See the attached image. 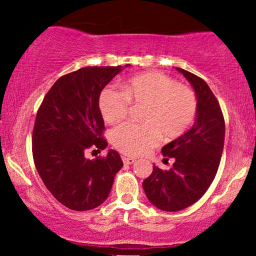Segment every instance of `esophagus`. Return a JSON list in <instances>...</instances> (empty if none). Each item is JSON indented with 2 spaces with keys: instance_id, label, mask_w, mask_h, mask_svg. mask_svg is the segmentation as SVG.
<instances>
[{
  "instance_id": "1",
  "label": "esophagus",
  "mask_w": 256,
  "mask_h": 256,
  "mask_svg": "<svg viewBox=\"0 0 256 256\" xmlns=\"http://www.w3.org/2000/svg\"><path fill=\"white\" fill-rule=\"evenodd\" d=\"M122 162H124L125 165H131V164H134V161H136L134 158H128V156H122Z\"/></svg>"
}]
</instances>
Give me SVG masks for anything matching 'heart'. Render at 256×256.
<instances>
[{"label":"heart","mask_w":256,"mask_h":256,"mask_svg":"<svg viewBox=\"0 0 256 256\" xmlns=\"http://www.w3.org/2000/svg\"><path fill=\"white\" fill-rule=\"evenodd\" d=\"M122 88V91L112 86L102 90L98 107L106 122L118 124L128 116L130 104H144L143 124H124L112 132V142L124 154H144L158 144L160 134L166 140L177 138L195 119L198 98L194 91L164 73H140Z\"/></svg>","instance_id":"1"}]
</instances>
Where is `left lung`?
<instances>
[{
  "mask_svg": "<svg viewBox=\"0 0 256 256\" xmlns=\"http://www.w3.org/2000/svg\"><path fill=\"white\" fill-rule=\"evenodd\" d=\"M195 90L198 112L189 131L162 148L164 156L173 158L168 171L152 167L143 182V189L152 204L166 212H178L198 201L212 184L224 149L225 122L218 100L202 78L183 68Z\"/></svg>",
  "mask_w": 256,
  "mask_h": 256,
  "instance_id": "left-lung-1",
  "label": "left lung"
}]
</instances>
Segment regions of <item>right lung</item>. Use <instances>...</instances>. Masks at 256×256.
<instances>
[{"label":"right lung","mask_w":256,"mask_h":256,"mask_svg":"<svg viewBox=\"0 0 256 256\" xmlns=\"http://www.w3.org/2000/svg\"><path fill=\"white\" fill-rule=\"evenodd\" d=\"M130 64H125V67ZM122 66L83 67L55 82L37 112L32 154L38 174L60 204L73 210L98 207L122 167L118 152L88 158L108 146L98 98Z\"/></svg>","instance_id":"obj_1"}]
</instances>
